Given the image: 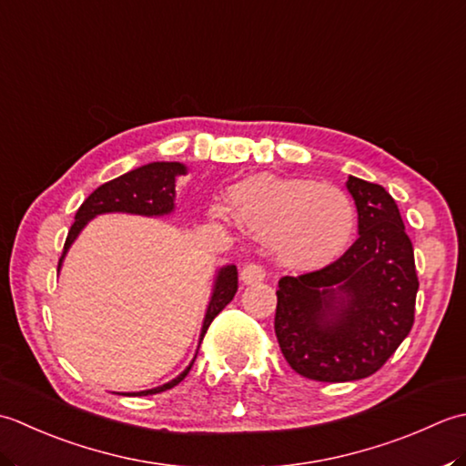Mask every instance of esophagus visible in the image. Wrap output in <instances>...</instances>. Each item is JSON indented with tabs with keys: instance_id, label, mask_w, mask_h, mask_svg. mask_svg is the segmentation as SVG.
<instances>
[{
	"instance_id": "1",
	"label": "esophagus",
	"mask_w": 466,
	"mask_h": 466,
	"mask_svg": "<svg viewBox=\"0 0 466 466\" xmlns=\"http://www.w3.org/2000/svg\"><path fill=\"white\" fill-rule=\"evenodd\" d=\"M265 279V269L258 263H247L241 269V281L245 286H255V283H261Z\"/></svg>"
}]
</instances>
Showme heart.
I'll return each instance as SVG.
<instances>
[{
	"label": "heart",
	"instance_id": "obj_1",
	"mask_svg": "<svg viewBox=\"0 0 466 466\" xmlns=\"http://www.w3.org/2000/svg\"><path fill=\"white\" fill-rule=\"evenodd\" d=\"M227 197L229 208L215 203L211 215L221 221L233 215L247 233L269 241L283 268L298 271L328 268L354 239L356 205L336 185L251 175L231 185Z\"/></svg>",
	"mask_w": 466,
	"mask_h": 466
}]
</instances>
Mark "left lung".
I'll list each match as a JSON object with an SVG mask.
<instances>
[{"instance_id":"obj_1","label":"left lung","mask_w":466,"mask_h":466,"mask_svg":"<svg viewBox=\"0 0 466 466\" xmlns=\"http://www.w3.org/2000/svg\"><path fill=\"white\" fill-rule=\"evenodd\" d=\"M360 237L328 268L279 279L275 336L288 364L318 382H352L386 364L414 324L419 278L398 205L350 175Z\"/></svg>"}]
</instances>
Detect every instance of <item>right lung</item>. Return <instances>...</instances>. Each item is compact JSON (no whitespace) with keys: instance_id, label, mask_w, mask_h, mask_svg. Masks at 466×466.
Here are the masks:
<instances>
[{"instance_id":"right-lung-1","label":"right lung","mask_w":466,"mask_h":466,"mask_svg":"<svg viewBox=\"0 0 466 466\" xmlns=\"http://www.w3.org/2000/svg\"><path fill=\"white\" fill-rule=\"evenodd\" d=\"M188 170L183 163H148L142 165L135 170H128V173L120 175L118 178H112L108 183L100 185L96 191H94L86 201L82 203V207L76 211L74 217V225L70 227L68 237H66L64 243V251L58 263V271L62 269V263L66 253L70 251L72 243L78 239V235L82 233L84 227L92 221L94 217L98 215H106V213H128V215H142V217H163L170 215L175 211V187H177V177L187 175ZM237 293V268L235 265H223V268L217 271V278L213 283V293L211 299H208L207 313L203 319V328H201V338H198V346L207 334L208 326L215 319L217 313H219L227 303L233 299ZM198 352V348H197ZM197 358V354H195ZM195 358L191 360L183 372H180L177 378L170 380V382L150 388V390H140V392H122L125 396H148V394H158L170 390V388L177 386L178 382H183L185 376L191 370ZM120 394V392H118Z\"/></svg>"}]
</instances>
